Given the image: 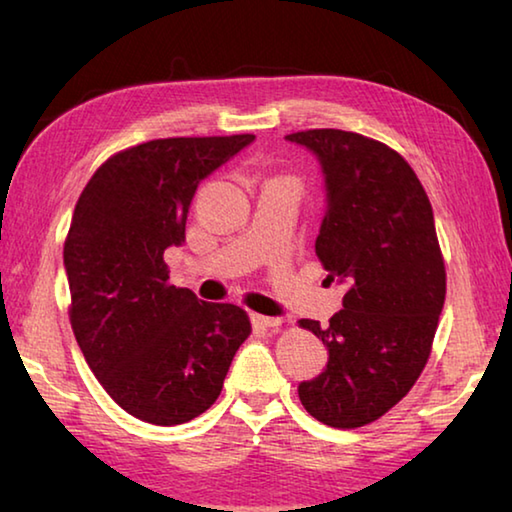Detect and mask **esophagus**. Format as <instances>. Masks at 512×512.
Instances as JSON below:
<instances>
[{
  "label": "esophagus",
  "mask_w": 512,
  "mask_h": 512,
  "mask_svg": "<svg viewBox=\"0 0 512 512\" xmlns=\"http://www.w3.org/2000/svg\"><path fill=\"white\" fill-rule=\"evenodd\" d=\"M253 320L257 325L268 327V329H275L284 323V318H280V316H262V314H253Z\"/></svg>",
  "instance_id": "esophagus-1"
}]
</instances>
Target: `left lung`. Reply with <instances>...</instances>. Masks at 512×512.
<instances>
[{
	"mask_svg": "<svg viewBox=\"0 0 512 512\" xmlns=\"http://www.w3.org/2000/svg\"><path fill=\"white\" fill-rule=\"evenodd\" d=\"M316 155L327 210L316 255L345 287L329 325L302 318L329 352L298 397L336 429L379 420L427 366L445 305L447 275L429 196L400 153L359 133L314 128L287 135Z\"/></svg>",
	"mask_w": 512,
	"mask_h": 512,
	"instance_id": "left-lung-1",
	"label": "left lung"
}]
</instances>
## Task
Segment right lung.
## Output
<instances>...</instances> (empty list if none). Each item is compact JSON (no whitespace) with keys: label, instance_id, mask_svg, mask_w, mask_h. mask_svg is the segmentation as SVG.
I'll return each instance as SVG.
<instances>
[{"label":"right lung","instance_id":"add662e5","mask_svg":"<svg viewBox=\"0 0 512 512\" xmlns=\"http://www.w3.org/2000/svg\"><path fill=\"white\" fill-rule=\"evenodd\" d=\"M255 135L167 137L94 171L65 239L69 323L94 377L137 420L173 427L221 395L248 314L169 284L164 250L185 241L201 180Z\"/></svg>","mask_w":512,"mask_h":512}]
</instances>
